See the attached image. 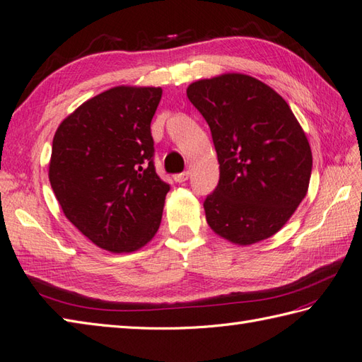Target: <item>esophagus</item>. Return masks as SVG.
Segmentation results:
<instances>
[{
  "mask_svg": "<svg viewBox=\"0 0 362 362\" xmlns=\"http://www.w3.org/2000/svg\"><path fill=\"white\" fill-rule=\"evenodd\" d=\"M188 177H189V173H188V171H185V173L175 174V175H174V180H175L177 183H183V182H187V180H188Z\"/></svg>",
  "mask_w": 362,
  "mask_h": 362,
  "instance_id": "1",
  "label": "esophagus"
}]
</instances>
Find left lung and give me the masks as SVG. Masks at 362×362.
<instances>
[{
  "label": "left lung",
  "mask_w": 362,
  "mask_h": 362,
  "mask_svg": "<svg viewBox=\"0 0 362 362\" xmlns=\"http://www.w3.org/2000/svg\"><path fill=\"white\" fill-rule=\"evenodd\" d=\"M189 102L210 127L219 183L204 202L216 235L250 246L279 232L306 197L313 152L287 102L245 74L191 83Z\"/></svg>",
  "instance_id": "obj_1"
}]
</instances>
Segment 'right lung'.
<instances>
[{"label": "right lung", "mask_w": 362, "mask_h": 362, "mask_svg": "<svg viewBox=\"0 0 362 362\" xmlns=\"http://www.w3.org/2000/svg\"><path fill=\"white\" fill-rule=\"evenodd\" d=\"M163 90L116 86L89 98L54 133L48 179L64 215L92 243L133 252L157 233L168 183L155 173L152 117Z\"/></svg>", "instance_id": "obj_1"}]
</instances>
